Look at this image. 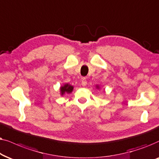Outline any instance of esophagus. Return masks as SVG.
<instances>
[{
	"label": "esophagus",
	"mask_w": 159,
	"mask_h": 159,
	"mask_svg": "<svg viewBox=\"0 0 159 159\" xmlns=\"http://www.w3.org/2000/svg\"><path fill=\"white\" fill-rule=\"evenodd\" d=\"M86 84H87V81H86L85 78H83L81 80V85L83 86H86Z\"/></svg>",
	"instance_id": "1"
}]
</instances>
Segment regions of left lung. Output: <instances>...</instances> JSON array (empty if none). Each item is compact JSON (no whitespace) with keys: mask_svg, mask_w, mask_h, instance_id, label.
I'll return each instance as SVG.
<instances>
[{"mask_svg":"<svg viewBox=\"0 0 159 159\" xmlns=\"http://www.w3.org/2000/svg\"><path fill=\"white\" fill-rule=\"evenodd\" d=\"M97 88H98V86H97Z\"/></svg>","mask_w":159,"mask_h":159,"instance_id":"1","label":"left lung"}]
</instances>
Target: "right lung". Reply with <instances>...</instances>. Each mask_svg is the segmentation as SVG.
<instances>
[{"mask_svg": "<svg viewBox=\"0 0 159 159\" xmlns=\"http://www.w3.org/2000/svg\"><path fill=\"white\" fill-rule=\"evenodd\" d=\"M73 89V86L70 85V84H65L64 86H61L60 91H61V94L63 95L65 93H70Z\"/></svg>", "mask_w": 159, "mask_h": 159, "instance_id": "add662e5", "label": "right lung"}]
</instances>
